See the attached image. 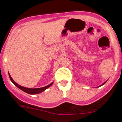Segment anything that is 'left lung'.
<instances>
[{
	"label": "left lung",
	"mask_w": 122,
	"mask_h": 122,
	"mask_svg": "<svg viewBox=\"0 0 122 122\" xmlns=\"http://www.w3.org/2000/svg\"><path fill=\"white\" fill-rule=\"evenodd\" d=\"M106 82H107V81H106ZM106 82H104V83H103V84H102V85H101V86H103V85H104V84L105 83H106Z\"/></svg>",
	"instance_id": "8db88e82"
}]
</instances>
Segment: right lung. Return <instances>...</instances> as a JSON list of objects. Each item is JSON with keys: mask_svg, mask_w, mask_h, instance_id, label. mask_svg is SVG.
I'll use <instances>...</instances> for the list:
<instances>
[{"mask_svg": "<svg viewBox=\"0 0 122 122\" xmlns=\"http://www.w3.org/2000/svg\"><path fill=\"white\" fill-rule=\"evenodd\" d=\"M9 77H10V80H11V81H12V83H13L14 84V85L17 86L18 88H19L20 89H21V90L24 91V92H26V93L29 94L34 95V94H37L40 93V92H44V90L47 89L49 88V86H51L53 83V82H52V83H51L50 84H49V85L47 86H44V87H42V88H28L24 87V86H21L19 85V84L16 83V82L14 81L13 79H12L9 73Z\"/></svg>", "mask_w": 122, "mask_h": 122, "instance_id": "add662e5", "label": "right lung"}]
</instances>
